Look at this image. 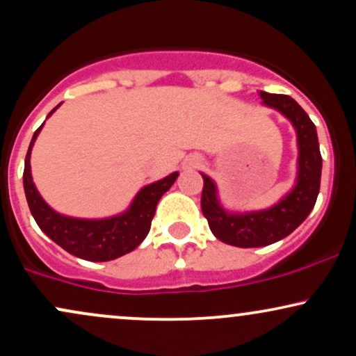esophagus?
<instances>
[{
  "label": "esophagus",
  "mask_w": 356,
  "mask_h": 356,
  "mask_svg": "<svg viewBox=\"0 0 356 356\" xmlns=\"http://www.w3.org/2000/svg\"><path fill=\"white\" fill-rule=\"evenodd\" d=\"M199 164H201V161H199V159H191V162H189L191 167H197Z\"/></svg>",
  "instance_id": "1"
}]
</instances>
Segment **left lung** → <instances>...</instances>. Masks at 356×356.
Wrapping results in <instances>:
<instances>
[{
  "label": "left lung",
  "instance_id": "8db88e82",
  "mask_svg": "<svg viewBox=\"0 0 356 356\" xmlns=\"http://www.w3.org/2000/svg\"><path fill=\"white\" fill-rule=\"evenodd\" d=\"M259 97L266 107L277 110L295 127L298 172L293 189L275 206L251 212L224 209L216 182L201 172L204 179L201 207L212 234L222 243L238 248H261L284 239L308 218L320 192L321 154L312 118L289 95L261 92Z\"/></svg>",
  "mask_w": 356,
  "mask_h": 356
}]
</instances>
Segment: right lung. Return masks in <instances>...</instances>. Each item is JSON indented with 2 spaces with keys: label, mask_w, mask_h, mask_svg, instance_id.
Returning <instances> with one entry per match:
<instances>
[{
  "label": "right lung",
  "mask_w": 356,
  "mask_h": 356,
  "mask_svg": "<svg viewBox=\"0 0 356 356\" xmlns=\"http://www.w3.org/2000/svg\"><path fill=\"white\" fill-rule=\"evenodd\" d=\"M60 105H56L48 113V117ZM42 129L43 125L33 134L30 147H28L26 159H24L23 172L24 194H26L31 216L35 218L40 229L65 251L85 261L102 263V261L117 259V257L134 251L149 234L157 202L161 201L164 192L172 187L179 172H172L161 181H155L142 187L134 197L129 209L112 216V218L80 219L63 216L51 209L43 201L38 189H36L33 177H31L30 155Z\"/></svg>",
  "instance_id": "right-lung-1"
}]
</instances>
